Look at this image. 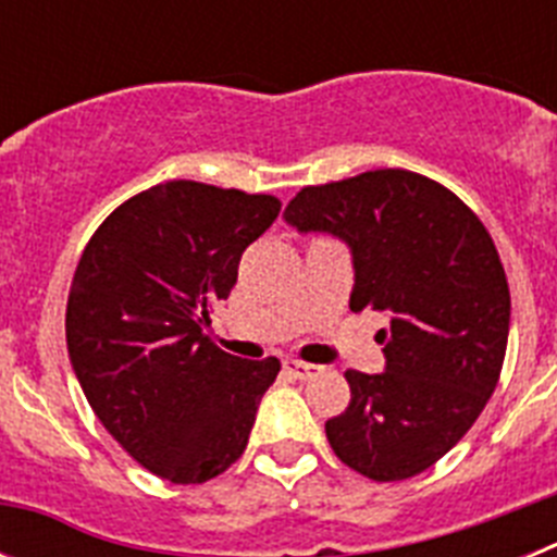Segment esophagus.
<instances>
[{
    "instance_id": "1",
    "label": "esophagus",
    "mask_w": 557,
    "mask_h": 557,
    "mask_svg": "<svg viewBox=\"0 0 557 557\" xmlns=\"http://www.w3.org/2000/svg\"><path fill=\"white\" fill-rule=\"evenodd\" d=\"M284 371L293 379H312L321 368L312 366V362H301V359H284Z\"/></svg>"
}]
</instances>
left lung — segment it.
I'll list each match as a JSON object with an SVG mask.
<instances>
[{"label":"left lung","instance_id":"1","mask_svg":"<svg viewBox=\"0 0 557 557\" xmlns=\"http://www.w3.org/2000/svg\"><path fill=\"white\" fill-rule=\"evenodd\" d=\"M284 220L332 234L354 262V312L391 314L385 371H346L351 401L326 421L334 455L368 480L426 471L460 441L499 382L510 289L496 245L455 191L410 170L304 186Z\"/></svg>","mask_w":557,"mask_h":557}]
</instances>
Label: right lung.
<instances>
[{
    "label": "right lung",
    "mask_w": 557,
    "mask_h": 557,
    "mask_svg": "<svg viewBox=\"0 0 557 557\" xmlns=\"http://www.w3.org/2000/svg\"><path fill=\"white\" fill-rule=\"evenodd\" d=\"M278 211L273 195L166 181L113 209L77 262L66 304L75 376L102 426L161 480L195 485L239 460L282 371L203 334L243 250Z\"/></svg>",
    "instance_id": "obj_1"
}]
</instances>
